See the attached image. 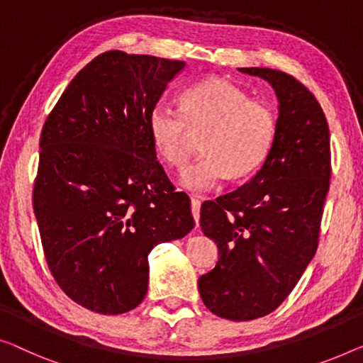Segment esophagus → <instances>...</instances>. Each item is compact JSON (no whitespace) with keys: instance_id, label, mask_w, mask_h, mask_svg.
<instances>
[{"instance_id":"esophagus-1","label":"esophagus","mask_w":363,"mask_h":363,"mask_svg":"<svg viewBox=\"0 0 363 363\" xmlns=\"http://www.w3.org/2000/svg\"><path fill=\"white\" fill-rule=\"evenodd\" d=\"M191 208H192V216L196 220V226H199V220H200V200L192 197L191 199Z\"/></svg>"}]
</instances>
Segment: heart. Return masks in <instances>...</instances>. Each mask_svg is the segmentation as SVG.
<instances>
[{"label":"heart","instance_id":"b5f03b06","mask_svg":"<svg viewBox=\"0 0 363 363\" xmlns=\"http://www.w3.org/2000/svg\"><path fill=\"white\" fill-rule=\"evenodd\" d=\"M148 133L163 163L182 167L203 133V155L184 169L181 184L205 192L225 179H245L266 163L277 135V117L264 101L221 78L197 81L181 93V111L156 102L148 112Z\"/></svg>","mask_w":363,"mask_h":363}]
</instances>
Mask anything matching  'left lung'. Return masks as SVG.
<instances>
[{
    "instance_id": "left-lung-1",
    "label": "left lung",
    "mask_w": 363,
    "mask_h": 363,
    "mask_svg": "<svg viewBox=\"0 0 363 363\" xmlns=\"http://www.w3.org/2000/svg\"><path fill=\"white\" fill-rule=\"evenodd\" d=\"M269 81L279 99L277 135L250 182L200 208V226L218 262L199 279L203 305L251 321L282 303L315 256L331 177L326 117L298 79L279 69L240 68Z\"/></svg>"
}]
</instances>
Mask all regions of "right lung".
I'll return each instance as SVG.
<instances>
[{
  "instance_id": "add662e5",
  "label": "right lung",
  "mask_w": 363,
  "mask_h": 363,
  "mask_svg": "<svg viewBox=\"0 0 363 363\" xmlns=\"http://www.w3.org/2000/svg\"><path fill=\"white\" fill-rule=\"evenodd\" d=\"M186 63L111 50L72 79L40 135L34 213L58 286L121 315L148 290V254L196 226L148 133V112Z\"/></svg>"
}]
</instances>
